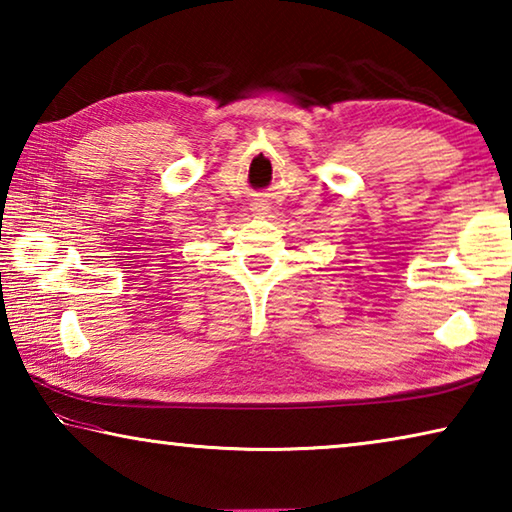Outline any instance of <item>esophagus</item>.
Segmentation results:
<instances>
[{"label":"esophagus","mask_w":512,"mask_h":512,"mask_svg":"<svg viewBox=\"0 0 512 512\" xmlns=\"http://www.w3.org/2000/svg\"><path fill=\"white\" fill-rule=\"evenodd\" d=\"M253 212H257V214H266V212H268V201H264V198H255V203H253Z\"/></svg>","instance_id":"1"}]
</instances>
